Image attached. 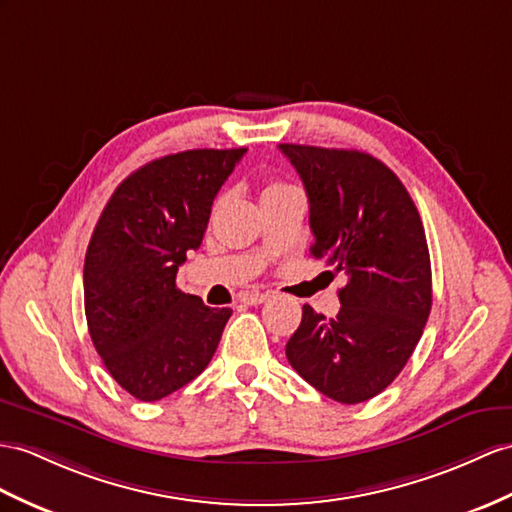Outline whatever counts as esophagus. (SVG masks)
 <instances>
[{"label":"esophagus","mask_w":512,"mask_h":512,"mask_svg":"<svg viewBox=\"0 0 512 512\" xmlns=\"http://www.w3.org/2000/svg\"><path fill=\"white\" fill-rule=\"evenodd\" d=\"M267 297H269V293H263V291H249V293H245V295L241 297V302H243V304H249V306H258V304H263Z\"/></svg>","instance_id":"34e87169"}]
</instances>
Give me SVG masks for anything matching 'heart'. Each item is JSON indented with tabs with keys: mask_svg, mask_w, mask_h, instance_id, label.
I'll list each match as a JSON object with an SVG mask.
<instances>
[{
	"mask_svg": "<svg viewBox=\"0 0 512 512\" xmlns=\"http://www.w3.org/2000/svg\"><path fill=\"white\" fill-rule=\"evenodd\" d=\"M286 189H293V186L284 184V182H280V180H271V182L267 184L265 195H269V193H278V191H286Z\"/></svg>",
	"mask_w": 512,
	"mask_h": 512,
	"instance_id": "heart-1",
	"label": "heart"
}]
</instances>
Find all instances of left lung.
I'll use <instances>...</instances> for the list:
<instances>
[{
  "mask_svg": "<svg viewBox=\"0 0 512 512\" xmlns=\"http://www.w3.org/2000/svg\"><path fill=\"white\" fill-rule=\"evenodd\" d=\"M280 152L308 195L310 254L347 276L336 319L302 308L286 358L330 400L367 402L400 376L430 315L421 217L400 178L365 152L295 143H282Z\"/></svg>",
  "mask_w": 512,
  "mask_h": 512,
  "instance_id": "obj_1",
  "label": "left lung"
}]
</instances>
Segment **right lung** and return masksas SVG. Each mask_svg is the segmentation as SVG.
Instances as JSON below:
<instances>
[{
  "label": "right lung",
  "instance_id": "1",
  "mask_svg": "<svg viewBox=\"0 0 512 512\" xmlns=\"http://www.w3.org/2000/svg\"><path fill=\"white\" fill-rule=\"evenodd\" d=\"M239 149H189L147 162L123 180L84 258V313L97 354L121 389L156 402L195 380L213 358L230 308L176 286L202 245L215 197Z\"/></svg>",
  "mask_w": 512,
  "mask_h": 512
}]
</instances>
